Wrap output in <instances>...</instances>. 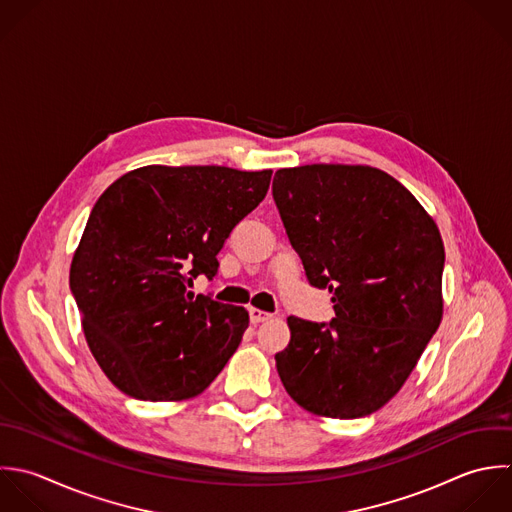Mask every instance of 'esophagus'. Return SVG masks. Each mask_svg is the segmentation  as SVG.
<instances>
[{
  "label": "esophagus",
  "instance_id": "obj_1",
  "mask_svg": "<svg viewBox=\"0 0 512 512\" xmlns=\"http://www.w3.org/2000/svg\"><path fill=\"white\" fill-rule=\"evenodd\" d=\"M249 319H251V323H263V321H269V319H273V315L271 313H267V311H261V309H255V307H251L249 309Z\"/></svg>",
  "mask_w": 512,
  "mask_h": 512
}]
</instances>
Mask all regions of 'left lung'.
Here are the masks:
<instances>
[{
    "label": "left lung",
    "mask_w": 512,
    "mask_h": 512,
    "mask_svg": "<svg viewBox=\"0 0 512 512\" xmlns=\"http://www.w3.org/2000/svg\"><path fill=\"white\" fill-rule=\"evenodd\" d=\"M273 199L313 287L335 319L289 317L275 355L291 399L331 419L379 411L405 385L443 319L445 245L435 219L369 165L279 169Z\"/></svg>",
    "instance_id": "obj_1"
}]
</instances>
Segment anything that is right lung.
I'll list each match as a JSON object with an SVG mask.
<instances>
[{
    "mask_svg": "<svg viewBox=\"0 0 512 512\" xmlns=\"http://www.w3.org/2000/svg\"><path fill=\"white\" fill-rule=\"evenodd\" d=\"M271 169L145 165L91 209L69 287L105 377L141 401L201 395L237 351L249 313L189 291L213 279L233 227L267 195Z\"/></svg>",
    "mask_w": 512,
    "mask_h": 512,
    "instance_id": "obj_1",
    "label": "right lung"
}]
</instances>
